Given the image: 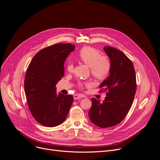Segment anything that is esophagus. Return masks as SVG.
<instances>
[{
	"label": "esophagus",
	"instance_id": "34e87169",
	"mask_svg": "<svg viewBox=\"0 0 160 160\" xmlns=\"http://www.w3.org/2000/svg\"><path fill=\"white\" fill-rule=\"evenodd\" d=\"M73 97H74V100H77V99H81L82 97H83V96L79 95H74Z\"/></svg>",
	"mask_w": 160,
	"mask_h": 160
}]
</instances>
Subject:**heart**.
I'll return each instance as SVG.
<instances>
[{
    "instance_id": "obj_1",
    "label": "heart",
    "mask_w": 160,
    "mask_h": 160,
    "mask_svg": "<svg viewBox=\"0 0 160 160\" xmlns=\"http://www.w3.org/2000/svg\"><path fill=\"white\" fill-rule=\"evenodd\" d=\"M78 58L83 63L88 65L91 69V72L93 76L98 79L107 78L111 71V63L107 56L101 55L100 52L95 48L86 46L79 51ZM74 65L72 62L68 61L67 69L68 72L73 71ZM91 83H86L85 86H91ZM83 85L81 84V86Z\"/></svg>"
}]
</instances>
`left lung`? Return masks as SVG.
Segmentation results:
<instances>
[{"label": "left lung", "instance_id": "1", "mask_svg": "<svg viewBox=\"0 0 160 160\" xmlns=\"http://www.w3.org/2000/svg\"><path fill=\"white\" fill-rule=\"evenodd\" d=\"M104 50L110 59L111 71L99 88L107 92V97L102 102L92 98L88 112L92 122L101 128L114 126L124 119L133 103L137 88L131 61L112 47L105 46Z\"/></svg>", "mask_w": 160, "mask_h": 160}]
</instances>
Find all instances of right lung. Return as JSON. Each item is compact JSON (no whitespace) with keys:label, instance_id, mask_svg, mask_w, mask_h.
Returning <instances> with one entry per match:
<instances>
[{"label":"right lung","instance_id":"obj_1","mask_svg":"<svg viewBox=\"0 0 160 160\" xmlns=\"http://www.w3.org/2000/svg\"><path fill=\"white\" fill-rule=\"evenodd\" d=\"M75 46L55 44L38 52L27 68L25 93L31 112L39 123L53 128L63 123L72 102L71 95L56 92L58 81L64 76V63Z\"/></svg>","mask_w":160,"mask_h":160}]
</instances>
